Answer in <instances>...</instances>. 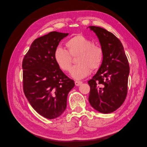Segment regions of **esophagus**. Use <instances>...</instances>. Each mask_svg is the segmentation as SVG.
Listing matches in <instances>:
<instances>
[{"mask_svg":"<svg viewBox=\"0 0 147 147\" xmlns=\"http://www.w3.org/2000/svg\"><path fill=\"white\" fill-rule=\"evenodd\" d=\"M75 85L78 86L81 85V84H82V82H80V81H75Z\"/></svg>","mask_w":147,"mask_h":147,"instance_id":"1","label":"esophagus"}]
</instances>
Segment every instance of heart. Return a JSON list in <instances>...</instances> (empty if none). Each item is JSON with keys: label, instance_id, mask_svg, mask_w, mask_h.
<instances>
[{"label": "heart", "instance_id": "obj_1", "mask_svg": "<svg viewBox=\"0 0 147 147\" xmlns=\"http://www.w3.org/2000/svg\"><path fill=\"white\" fill-rule=\"evenodd\" d=\"M65 45L68 51L61 47L56 48L54 59L62 70L68 71L72 63L71 56L77 55L78 64L73 66L70 71V76L74 79H83L90 74L91 69L96 70L100 66L104 58L103 50L83 35H75L67 41Z\"/></svg>", "mask_w": 147, "mask_h": 147}]
</instances>
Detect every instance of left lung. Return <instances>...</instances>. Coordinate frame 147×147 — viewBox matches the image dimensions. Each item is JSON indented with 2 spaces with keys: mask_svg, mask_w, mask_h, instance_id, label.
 I'll return each mask as SVG.
<instances>
[{
  "mask_svg": "<svg viewBox=\"0 0 147 147\" xmlns=\"http://www.w3.org/2000/svg\"><path fill=\"white\" fill-rule=\"evenodd\" d=\"M87 28L96 34L104 51L100 67L88 82L90 86L88 100L97 112L110 113L126 99L129 65L122 43L114 34L96 26Z\"/></svg>",
  "mask_w": 147,
  "mask_h": 147,
  "instance_id": "obj_1",
  "label": "left lung"
}]
</instances>
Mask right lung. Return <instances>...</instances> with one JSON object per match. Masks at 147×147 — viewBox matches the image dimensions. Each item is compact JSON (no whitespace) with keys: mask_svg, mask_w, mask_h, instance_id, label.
Segmentation results:
<instances>
[{"mask_svg":"<svg viewBox=\"0 0 147 147\" xmlns=\"http://www.w3.org/2000/svg\"><path fill=\"white\" fill-rule=\"evenodd\" d=\"M68 35L53 31L36 38L22 64L26 98L38 114L50 119L64 112L68 94L75 86L54 59L56 48Z\"/></svg>","mask_w":147,"mask_h":147,"instance_id":"obj_1","label":"right lung"}]
</instances>
